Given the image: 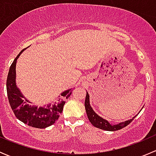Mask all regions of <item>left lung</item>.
<instances>
[{"instance_id":"obj_1","label":"left lung","mask_w":156,"mask_h":156,"mask_svg":"<svg viewBox=\"0 0 156 156\" xmlns=\"http://www.w3.org/2000/svg\"><path fill=\"white\" fill-rule=\"evenodd\" d=\"M84 106H85L86 112H87L88 119L90 122V123L94 127L102 129V130H109V131H115V130H120V129H122L123 127L128 125L133 120V119L136 117V116H134L132 119H130V120L126 121L125 122H121V123L118 124V125H111L110 123H108L107 121L103 119V118L100 117L98 115L96 114L95 112H94L93 108H91L90 105L89 94H88V93H87V94H86Z\"/></svg>"}]
</instances>
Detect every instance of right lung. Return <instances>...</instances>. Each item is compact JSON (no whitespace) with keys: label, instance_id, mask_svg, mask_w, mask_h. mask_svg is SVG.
I'll return each mask as SVG.
<instances>
[{"label":"right lung","instance_id":"1","mask_svg":"<svg viewBox=\"0 0 156 156\" xmlns=\"http://www.w3.org/2000/svg\"><path fill=\"white\" fill-rule=\"evenodd\" d=\"M26 49V48H25ZM23 49L15 58L11 64L7 79V92L10 107L13 111L16 117L23 123L36 128H45L56 122L60 113L63 109L65 100H62L54 105L49 104L46 108L31 106L27 104L29 103L21 94L16 84V65ZM72 94L71 90L62 92L61 96L64 99H68ZM60 100V99H59Z\"/></svg>","mask_w":156,"mask_h":156}]
</instances>
